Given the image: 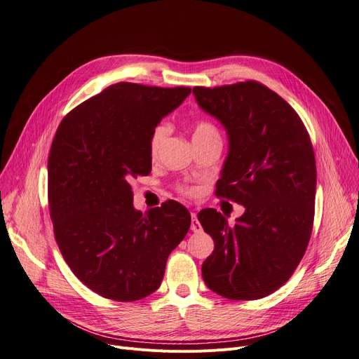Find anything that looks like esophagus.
<instances>
[{
    "label": "esophagus",
    "instance_id": "esophagus-1",
    "mask_svg": "<svg viewBox=\"0 0 359 359\" xmlns=\"http://www.w3.org/2000/svg\"><path fill=\"white\" fill-rule=\"evenodd\" d=\"M191 215H192L191 230H192V231H195V233H198V231H201V230H202V225H201V222L198 221V217H196V214H195V212H192Z\"/></svg>",
    "mask_w": 359,
    "mask_h": 359
}]
</instances>
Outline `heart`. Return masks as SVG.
<instances>
[{
  "label": "heart",
  "mask_w": 359,
  "mask_h": 359,
  "mask_svg": "<svg viewBox=\"0 0 359 359\" xmlns=\"http://www.w3.org/2000/svg\"><path fill=\"white\" fill-rule=\"evenodd\" d=\"M168 135V126L165 123H157L149 134L148 140V151L151 158H156L163 148V144ZM206 135H218L217 128L208 122L199 119L194 123V138H201ZM179 192L184 196H195L198 192L192 186H179Z\"/></svg>",
  "instance_id": "obj_1"
}]
</instances>
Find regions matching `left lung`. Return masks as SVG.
Listing matches in <instances>:
<instances>
[{"instance_id": "8db88e82", "label": "left lung", "mask_w": 359, "mask_h": 359, "mask_svg": "<svg viewBox=\"0 0 359 359\" xmlns=\"http://www.w3.org/2000/svg\"><path fill=\"white\" fill-rule=\"evenodd\" d=\"M194 94L230 140L215 195L246 208L234 225L212 208L198 214L214 238L202 278L224 298L259 299L285 284L309 246L316 201L311 140L298 113L262 83L198 86Z\"/></svg>"}]
</instances>
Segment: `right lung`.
Returning <instances> with one entry per match:
<instances>
[{"label":"right lung","instance_id":"obj_1","mask_svg":"<svg viewBox=\"0 0 359 359\" xmlns=\"http://www.w3.org/2000/svg\"><path fill=\"white\" fill-rule=\"evenodd\" d=\"M191 91L118 83L56 129L48 157L55 240L72 273L104 298L129 303L153 294L189 231L191 214L173 199L135 211L129 180L151 173V130Z\"/></svg>","mask_w":359,"mask_h":359}]
</instances>
